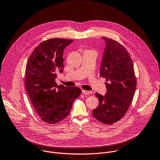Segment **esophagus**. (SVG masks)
I'll list each match as a JSON object with an SVG mask.
<instances>
[{
  "instance_id": "obj_1",
  "label": "esophagus",
  "mask_w": 160,
  "mask_h": 160,
  "mask_svg": "<svg viewBox=\"0 0 160 160\" xmlns=\"http://www.w3.org/2000/svg\"><path fill=\"white\" fill-rule=\"evenodd\" d=\"M82 94H90L92 93V92H91V91L85 90H82Z\"/></svg>"
}]
</instances>
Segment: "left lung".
Masks as SVG:
<instances>
[{"instance_id": "obj_1", "label": "left lung", "mask_w": 160, "mask_h": 160, "mask_svg": "<svg viewBox=\"0 0 160 160\" xmlns=\"http://www.w3.org/2000/svg\"><path fill=\"white\" fill-rule=\"evenodd\" d=\"M106 42L100 68V76L106 82L107 93H96L98 106L92 111L96 119L111 125L121 120L127 112L134 96L137 82L131 58L118 42L102 37Z\"/></svg>"}]
</instances>
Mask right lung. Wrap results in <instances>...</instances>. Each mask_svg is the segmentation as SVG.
Wrapping results in <instances>:
<instances>
[{"label": "right lung", "instance_id": "obj_1", "mask_svg": "<svg viewBox=\"0 0 160 160\" xmlns=\"http://www.w3.org/2000/svg\"><path fill=\"white\" fill-rule=\"evenodd\" d=\"M73 40L51 38L40 43L30 55L26 66L25 87L41 120L50 124L64 119L74 101L82 92L77 87L58 85L57 73H62V54Z\"/></svg>", "mask_w": 160, "mask_h": 160}]
</instances>
